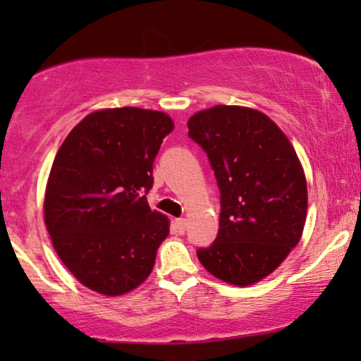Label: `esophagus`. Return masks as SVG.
I'll return each mask as SVG.
<instances>
[{
    "instance_id": "obj_1",
    "label": "esophagus",
    "mask_w": 361,
    "mask_h": 361,
    "mask_svg": "<svg viewBox=\"0 0 361 361\" xmlns=\"http://www.w3.org/2000/svg\"><path fill=\"white\" fill-rule=\"evenodd\" d=\"M175 227H176V233L178 234H185V231H186V219H176Z\"/></svg>"
}]
</instances>
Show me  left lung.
Returning <instances> with one entry per match:
<instances>
[{
    "label": "left lung",
    "instance_id": "left-lung-1",
    "mask_svg": "<svg viewBox=\"0 0 361 361\" xmlns=\"http://www.w3.org/2000/svg\"><path fill=\"white\" fill-rule=\"evenodd\" d=\"M188 135L209 156L222 207L217 239L197 251L198 259L226 283H258L302 238L307 181L299 156L283 130L250 106L197 111Z\"/></svg>",
    "mask_w": 361,
    "mask_h": 361
}]
</instances>
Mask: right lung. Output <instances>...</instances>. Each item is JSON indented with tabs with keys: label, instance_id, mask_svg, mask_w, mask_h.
Instances as JSON below:
<instances>
[{
	"label": "right lung",
	"instance_id": "right-lung-1",
	"mask_svg": "<svg viewBox=\"0 0 361 361\" xmlns=\"http://www.w3.org/2000/svg\"><path fill=\"white\" fill-rule=\"evenodd\" d=\"M175 128L164 111H91L57 151L44 197L52 246L74 279L117 297L137 288L154 268L169 219L151 210L152 163Z\"/></svg>",
	"mask_w": 361,
	"mask_h": 361
}]
</instances>
